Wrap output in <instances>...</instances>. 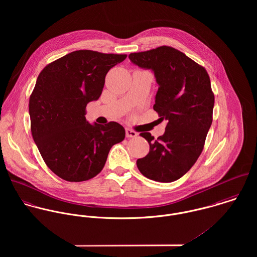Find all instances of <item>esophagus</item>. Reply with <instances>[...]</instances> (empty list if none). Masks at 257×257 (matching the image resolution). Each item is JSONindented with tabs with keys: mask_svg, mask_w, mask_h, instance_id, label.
I'll return each mask as SVG.
<instances>
[{
	"mask_svg": "<svg viewBox=\"0 0 257 257\" xmlns=\"http://www.w3.org/2000/svg\"><path fill=\"white\" fill-rule=\"evenodd\" d=\"M137 136H138V134L135 131H133L131 128H125V137L126 138H136Z\"/></svg>",
	"mask_w": 257,
	"mask_h": 257,
	"instance_id": "1",
	"label": "esophagus"
}]
</instances>
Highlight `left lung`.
<instances>
[{
  "label": "left lung",
  "mask_w": 257,
  "mask_h": 257,
  "mask_svg": "<svg viewBox=\"0 0 257 257\" xmlns=\"http://www.w3.org/2000/svg\"><path fill=\"white\" fill-rule=\"evenodd\" d=\"M128 58L154 73L159 87L153 109L160 120H167L164 135L157 140L149 133L141 134L149 152L138 159V168L148 179L175 181L197 161L213 121L215 97L210 77L204 67L170 46L131 53Z\"/></svg>",
  "instance_id": "1"
}]
</instances>
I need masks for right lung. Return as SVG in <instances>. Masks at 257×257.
I'll list each match as a JSON object with an SVG mask.
<instances>
[{
    "label": "right lung",
    "instance_id": "obj_1",
    "mask_svg": "<svg viewBox=\"0 0 257 257\" xmlns=\"http://www.w3.org/2000/svg\"><path fill=\"white\" fill-rule=\"evenodd\" d=\"M125 54L73 51L43 68L30 98L31 130L37 148L58 177L89 180L105 166L110 147L123 141L122 125L89 123L86 106L97 101L110 68Z\"/></svg>",
    "mask_w": 257,
    "mask_h": 257
}]
</instances>
